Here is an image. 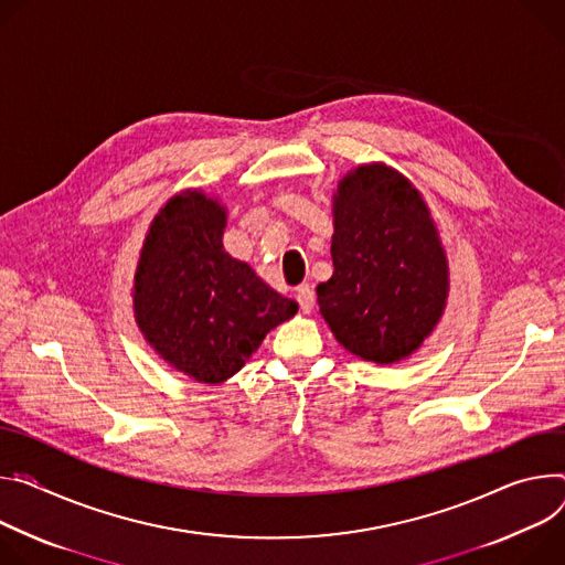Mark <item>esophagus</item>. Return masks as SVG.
Returning a JSON list of instances; mask_svg holds the SVG:
<instances>
[{"label": "esophagus", "mask_w": 565, "mask_h": 565, "mask_svg": "<svg viewBox=\"0 0 565 565\" xmlns=\"http://www.w3.org/2000/svg\"><path fill=\"white\" fill-rule=\"evenodd\" d=\"M296 300L300 305V309L305 311V315H309L311 309H315V302H317V296H315V289H311L309 285H300L296 289Z\"/></svg>", "instance_id": "esophagus-1"}]
</instances>
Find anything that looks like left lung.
I'll use <instances>...</instances> for the list:
<instances>
[{"mask_svg": "<svg viewBox=\"0 0 565 565\" xmlns=\"http://www.w3.org/2000/svg\"><path fill=\"white\" fill-rule=\"evenodd\" d=\"M334 274L317 287L337 341L363 361L399 363L440 323L449 260L428 204L408 177L361 163L332 195Z\"/></svg>", "mask_w": 565, "mask_h": 565, "instance_id": "obj_1", "label": "left lung"}]
</instances>
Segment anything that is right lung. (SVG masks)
Instances as JSON below:
<instances>
[{"instance_id": "right-lung-1", "label": "right lung", "mask_w": 565, "mask_h": 565, "mask_svg": "<svg viewBox=\"0 0 565 565\" xmlns=\"http://www.w3.org/2000/svg\"><path fill=\"white\" fill-rule=\"evenodd\" d=\"M226 206L202 188L172 195L150 222L132 285L135 321L150 348L200 384H222L298 302L274 291L222 237Z\"/></svg>"}]
</instances>
